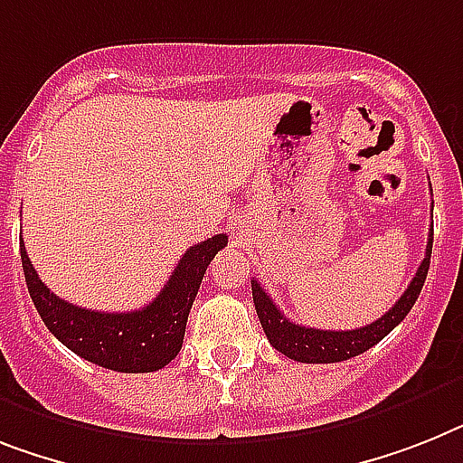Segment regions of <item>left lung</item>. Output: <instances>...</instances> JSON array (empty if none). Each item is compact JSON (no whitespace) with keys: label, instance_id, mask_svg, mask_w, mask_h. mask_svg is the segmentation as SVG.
Wrapping results in <instances>:
<instances>
[{"label":"left lung","instance_id":"8db88e82","mask_svg":"<svg viewBox=\"0 0 463 463\" xmlns=\"http://www.w3.org/2000/svg\"><path fill=\"white\" fill-rule=\"evenodd\" d=\"M430 250H433V229H430L429 234V246H426L423 262L416 269L411 284L407 286V291L400 296V300L381 319L366 324L362 328H353V331H322V328L293 324L277 307L272 298L267 296L265 288L253 279L250 286H253L255 312H258L260 324L265 328L267 341L272 343L274 350L286 354L288 360L307 362V364H331V362L350 360V357H357V354L366 353L378 341H383L385 335L391 334L392 328L402 322L404 317L410 315L416 298L421 293L426 274H429Z\"/></svg>","mask_w":463,"mask_h":463}]
</instances>
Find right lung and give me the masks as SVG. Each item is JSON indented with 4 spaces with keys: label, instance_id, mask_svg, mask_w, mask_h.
Instances as JSON below:
<instances>
[{
    "label": "right lung",
    "instance_id": "add662e5",
    "mask_svg": "<svg viewBox=\"0 0 463 463\" xmlns=\"http://www.w3.org/2000/svg\"><path fill=\"white\" fill-rule=\"evenodd\" d=\"M227 246V234H217L191 246L163 291L135 312H97L66 303L52 293L34 272L25 246L21 262L30 298L56 338L82 360L122 373L158 372L170 364L184 343L189 309L203 281L210 260Z\"/></svg>",
    "mask_w": 463,
    "mask_h": 463
}]
</instances>
